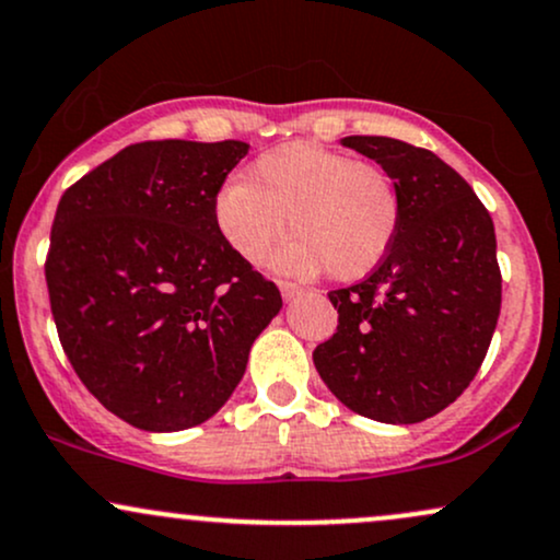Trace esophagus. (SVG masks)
Segmentation results:
<instances>
[{"label":"esophagus","mask_w":560,"mask_h":560,"mask_svg":"<svg viewBox=\"0 0 560 560\" xmlns=\"http://www.w3.org/2000/svg\"><path fill=\"white\" fill-rule=\"evenodd\" d=\"M279 289H281V294H284V300L298 298V294L302 292V289L298 284H292V281H279Z\"/></svg>","instance_id":"esophagus-1"}]
</instances>
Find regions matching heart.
Masks as SVG:
<instances>
[{
  "mask_svg": "<svg viewBox=\"0 0 560 560\" xmlns=\"http://www.w3.org/2000/svg\"><path fill=\"white\" fill-rule=\"evenodd\" d=\"M300 234L279 255L294 276L329 266L337 279H361L387 258L402 221V197L392 173L374 160L316 141H287L253 160L247 182L218 189L213 221L231 253L258 266L287 234Z\"/></svg>",
  "mask_w": 560,
  "mask_h": 560,
  "instance_id": "heart-1",
  "label": "heart"
}]
</instances>
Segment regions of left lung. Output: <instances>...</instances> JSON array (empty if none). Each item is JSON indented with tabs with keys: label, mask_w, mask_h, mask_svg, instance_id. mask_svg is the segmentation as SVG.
<instances>
[{
	"label": "left lung",
	"mask_w": 560,
	"mask_h": 560,
	"mask_svg": "<svg viewBox=\"0 0 560 560\" xmlns=\"http://www.w3.org/2000/svg\"><path fill=\"white\" fill-rule=\"evenodd\" d=\"M342 144L392 173L402 221L374 271L329 292L339 324L313 350V363L355 413L419 423L460 397L492 342L503 294L492 218L423 147L389 137Z\"/></svg>",
	"instance_id": "8db88e82"
}]
</instances>
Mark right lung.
I'll use <instances>...</instances> for the list:
<instances>
[{
  "instance_id": "right-lung-1",
  "label": "right lung",
  "mask_w": 560,
  "mask_h": 560,
  "mask_svg": "<svg viewBox=\"0 0 560 560\" xmlns=\"http://www.w3.org/2000/svg\"><path fill=\"white\" fill-rule=\"evenodd\" d=\"M244 141H139L57 205L49 305L70 365L110 413L178 432L218 413L281 311L273 281L218 234L213 202Z\"/></svg>"
}]
</instances>
